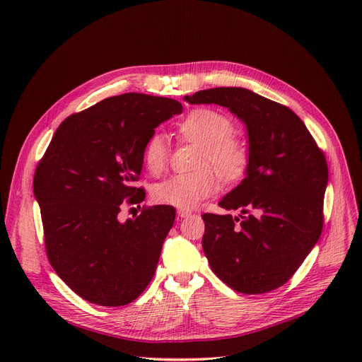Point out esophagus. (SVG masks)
Returning <instances> with one entry per match:
<instances>
[{"mask_svg": "<svg viewBox=\"0 0 362 362\" xmlns=\"http://www.w3.org/2000/svg\"><path fill=\"white\" fill-rule=\"evenodd\" d=\"M192 214L190 210H185V208H180L178 210V218H184V217H189Z\"/></svg>", "mask_w": 362, "mask_h": 362, "instance_id": "1", "label": "esophagus"}]
</instances>
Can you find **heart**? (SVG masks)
Wrapping results in <instances>:
<instances>
[{"mask_svg":"<svg viewBox=\"0 0 362 362\" xmlns=\"http://www.w3.org/2000/svg\"><path fill=\"white\" fill-rule=\"evenodd\" d=\"M233 122L226 115L213 108H196L185 116L178 133L201 145L198 157L199 170L178 173L152 189V198L163 205L192 208L218 189L213 168L223 178L233 180L242 175L247 164V149L234 139ZM169 145L163 134H152L144 146V163L151 173H160L168 164Z\"/></svg>","mask_w":362,"mask_h":362,"instance_id":"b5f03b06","label":"heart"}]
</instances>
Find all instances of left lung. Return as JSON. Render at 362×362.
Returning <instances> with one entry per match:
<instances>
[{
  "label": "left lung",
  "mask_w": 362,
  "mask_h": 362,
  "mask_svg": "<svg viewBox=\"0 0 362 362\" xmlns=\"http://www.w3.org/2000/svg\"><path fill=\"white\" fill-rule=\"evenodd\" d=\"M184 100L226 107L247 129L246 177L218 202L240 214L202 216V247L211 270L246 294L284 286L322 234L323 152L288 107L243 87H216Z\"/></svg>",
  "instance_id": "1"
}]
</instances>
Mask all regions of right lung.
<instances>
[{
    "label": "right lung",
    "mask_w": 362,
    "mask_h": 362,
    "mask_svg": "<svg viewBox=\"0 0 362 362\" xmlns=\"http://www.w3.org/2000/svg\"><path fill=\"white\" fill-rule=\"evenodd\" d=\"M180 113L182 105L170 98L134 92L107 98L64 119L39 161L33 190L47 255L84 300L127 305L154 276L175 208H144L125 222L119 213L145 199V190L134 187L144 146L161 122Z\"/></svg>",
    "instance_id": "obj_1"
}]
</instances>
